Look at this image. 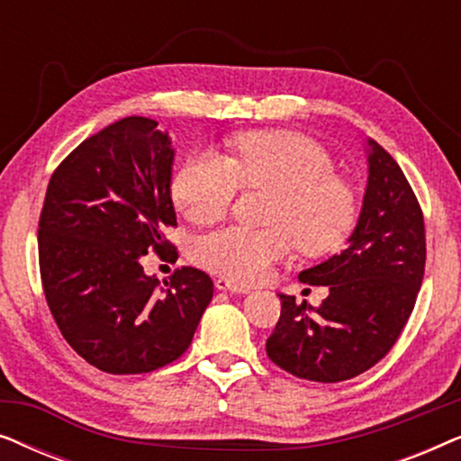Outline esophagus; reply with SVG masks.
<instances>
[{
	"label": "esophagus",
	"instance_id": "1",
	"mask_svg": "<svg viewBox=\"0 0 461 461\" xmlns=\"http://www.w3.org/2000/svg\"><path fill=\"white\" fill-rule=\"evenodd\" d=\"M213 283H216V287L220 289V292H230V294H248L249 292L248 285L226 279V276H218V279Z\"/></svg>",
	"mask_w": 461,
	"mask_h": 461
}]
</instances>
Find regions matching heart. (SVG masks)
Wrapping results in <instances>:
<instances>
[{
    "instance_id": "obj_1",
    "label": "heart",
    "mask_w": 461,
    "mask_h": 461,
    "mask_svg": "<svg viewBox=\"0 0 461 461\" xmlns=\"http://www.w3.org/2000/svg\"><path fill=\"white\" fill-rule=\"evenodd\" d=\"M330 153L292 131H254L232 142V157L199 150L176 174L172 197L194 224L216 222L230 210L239 186L275 191L267 224L251 230L226 226L201 235L193 258L201 268L232 281H258L289 245L317 256L336 249L355 224L352 188L333 176Z\"/></svg>"
}]
</instances>
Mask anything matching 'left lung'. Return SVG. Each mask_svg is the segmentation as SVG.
Segmentation results:
<instances>
[{"instance_id":"8db88e82","label":"left lung","mask_w":461,"mask_h":461,"mask_svg":"<svg viewBox=\"0 0 461 461\" xmlns=\"http://www.w3.org/2000/svg\"><path fill=\"white\" fill-rule=\"evenodd\" d=\"M367 186L355 230L339 254L300 273L327 285L321 306L279 294L281 317L267 355L287 374L312 382L350 380L388 355L424 279V216L393 157L367 138Z\"/></svg>"}]
</instances>
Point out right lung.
Here are the masks:
<instances>
[{"mask_svg": "<svg viewBox=\"0 0 461 461\" xmlns=\"http://www.w3.org/2000/svg\"><path fill=\"white\" fill-rule=\"evenodd\" d=\"M167 130L125 117L79 144L50 178L40 216V270L50 312L71 348L100 371L149 374L193 342L213 283L185 267L161 283L150 249L169 254L176 226Z\"/></svg>", "mask_w": 461, "mask_h": 461, "instance_id": "1", "label": "right lung"}]
</instances>
